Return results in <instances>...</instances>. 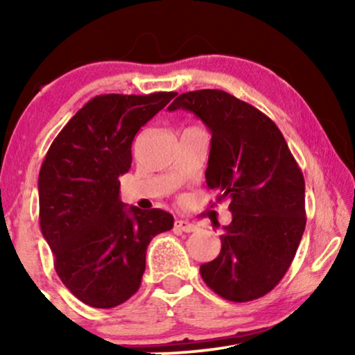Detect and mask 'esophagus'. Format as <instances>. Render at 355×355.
<instances>
[{
	"label": "esophagus",
	"mask_w": 355,
	"mask_h": 355,
	"mask_svg": "<svg viewBox=\"0 0 355 355\" xmlns=\"http://www.w3.org/2000/svg\"><path fill=\"white\" fill-rule=\"evenodd\" d=\"M174 230H179L184 232H193L197 231V226L187 220H176L174 221Z\"/></svg>",
	"instance_id": "34e87169"
}]
</instances>
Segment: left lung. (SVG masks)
<instances>
[{"mask_svg": "<svg viewBox=\"0 0 355 355\" xmlns=\"http://www.w3.org/2000/svg\"><path fill=\"white\" fill-rule=\"evenodd\" d=\"M168 110L192 111L210 129L207 186L232 213L220 254L200 266L203 281L231 302L268 294L293 263L307 223L305 181L283 134L255 106L216 89L186 92Z\"/></svg>", "mask_w": 355, "mask_h": 355, "instance_id": "8db88e82", "label": "left lung"}]
</instances>
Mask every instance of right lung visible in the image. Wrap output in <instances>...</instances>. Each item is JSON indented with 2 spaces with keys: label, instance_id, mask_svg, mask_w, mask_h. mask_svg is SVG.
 <instances>
[{
  "label": "right lung",
  "instance_id": "right-lung-1",
  "mask_svg": "<svg viewBox=\"0 0 355 355\" xmlns=\"http://www.w3.org/2000/svg\"><path fill=\"white\" fill-rule=\"evenodd\" d=\"M174 95L94 96L61 129L42 163V234L62 284L90 307L111 309L132 297L150 241L174 225L168 211L128 208L119 198L135 134Z\"/></svg>",
  "mask_w": 355,
  "mask_h": 355
}]
</instances>
